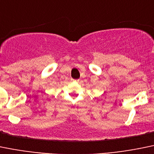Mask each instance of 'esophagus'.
<instances>
[{
  "mask_svg": "<svg viewBox=\"0 0 154 154\" xmlns=\"http://www.w3.org/2000/svg\"><path fill=\"white\" fill-rule=\"evenodd\" d=\"M73 82H78L79 80H72Z\"/></svg>",
  "mask_w": 154,
  "mask_h": 154,
  "instance_id": "esophagus-1",
  "label": "esophagus"
}]
</instances>
